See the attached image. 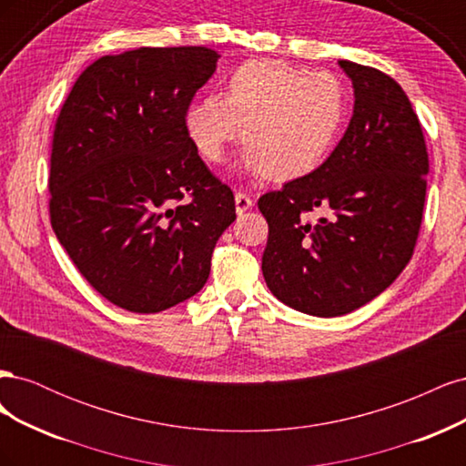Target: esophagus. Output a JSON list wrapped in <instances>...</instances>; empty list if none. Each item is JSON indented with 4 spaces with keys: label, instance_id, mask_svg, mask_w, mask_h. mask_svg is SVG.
Wrapping results in <instances>:
<instances>
[{
    "label": "esophagus",
    "instance_id": "1",
    "mask_svg": "<svg viewBox=\"0 0 466 466\" xmlns=\"http://www.w3.org/2000/svg\"><path fill=\"white\" fill-rule=\"evenodd\" d=\"M235 208H237V214H245L247 209L252 208V198L247 192H237L235 194Z\"/></svg>",
    "mask_w": 466,
    "mask_h": 466
}]
</instances>
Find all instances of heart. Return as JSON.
Returning <instances> with one entry per match:
<instances>
[{
  "label": "heart",
  "instance_id": "b5f03b06",
  "mask_svg": "<svg viewBox=\"0 0 466 466\" xmlns=\"http://www.w3.org/2000/svg\"><path fill=\"white\" fill-rule=\"evenodd\" d=\"M344 115L346 89L334 74L281 60H250L229 76L225 96H196L182 120L190 144L208 163H219L241 136L247 173L293 180L329 157Z\"/></svg>",
  "mask_w": 466,
  "mask_h": 466
}]
</instances>
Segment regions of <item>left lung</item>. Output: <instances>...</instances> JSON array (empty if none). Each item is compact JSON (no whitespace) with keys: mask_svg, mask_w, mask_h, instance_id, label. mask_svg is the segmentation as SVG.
I'll return each instance as SVG.
<instances>
[{"mask_svg":"<svg viewBox=\"0 0 466 466\" xmlns=\"http://www.w3.org/2000/svg\"><path fill=\"white\" fill-rule=\"evenodd\" d=\"M354 86L340 144L313 173L260 196L266 286L313 317H340L383 293L410 262L426 202V139L397 81L338 62ZM311 210L323 218L309 222Z\"/></svg>","mask_w":466,"mask_h":466,"instance_id":"8db88e82","label":"left lung"}]
</instances>
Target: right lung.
<instances>
[{
	"instance_id": "obj_1",
	"label": "right lung",
	"mask_w": 466,
	"mask_h": 466,
	"mask_svg": "<svg viewBox=\"0 0 466 466\" xmlns=\"http://www.w3.org/2000/svg\"><path fill=\"white\" fill-rule=\"evenodd\" d=\"M204 46L103 56L56 120L50 221L81 276L132 313H159L198 293L235 198L185 130V110L214 76Z\"/></svg>"
}]
</instances>
